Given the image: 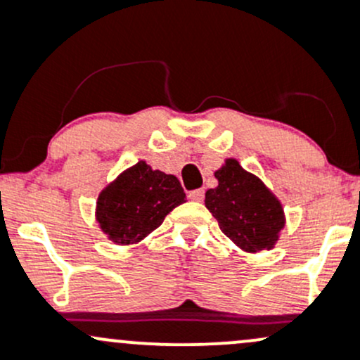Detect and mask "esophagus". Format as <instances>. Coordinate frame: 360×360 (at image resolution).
Instances as JSON below:
<instances>
[{
  "label": "esophagus",
  "mask_w": 360,
  "mask_h": 360,
  "mask_svg": "<svg viewBox=\"0 0 360 360\" xmlns=\"http://www.w3.org/2000/svg\"><path fill=\"white\" fill-rule=\"evenodd\" d=\"M188 196H190L193 202H202V200L205 198V191H203V188H200V190L190 191V195Z\"/></svg>",
  "instance_id": "34e87169"
}]
</instances>
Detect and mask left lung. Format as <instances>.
<instances>
[{"instance_id":"1","label":"left lung","mask_w":360,"mask_h":360,"mask_svg":"<svg viewBox=\"0 0 360 360\" xmlns=\"http://www.w3.org/2000/svg\"><path fill=\"white\" fill-rule=\"evenodd\" d=\"M219 184L205 193V207L222 233L245 252L271 250L285 228L279 200L234 158L215 172Z\"/></svg>"}]
</instances>
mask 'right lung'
<instances>
[{
  "instance_id": "obj_1",
  "label": "right lung",
  "mask_w": 360,
  "mask_h": 360,
  "mask_svg": "<svg viewBox=\"0 0 360 360\" xmlns=\"http://www.w3.org/2000/svg\"><path fill=\"white\" fill-rule=\"evenodd\" d=\"M184 202L186 193L176 176L138 162L100 193L96 221L113 243H138Z\"/></svg>"
}]
</instances>
